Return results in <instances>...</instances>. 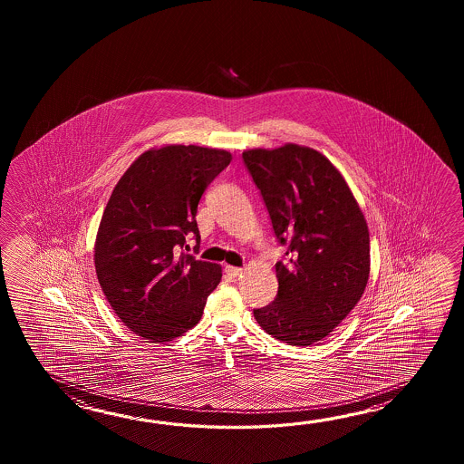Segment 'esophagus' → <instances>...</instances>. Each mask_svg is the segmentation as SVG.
Returning a JSON list of instances; mask_svg holds the SVG:
<instances>
[{
	"instance_id": "34e87169",
	"label": "esophagus",
	"mask_w": 464,
	"mask_h": 464,
	"mask_svg": "<svg viewBox=\"0 0 464 464\" xmlns=\"http://www.w3.org/2000/svg\"><path fill=\"white\" fill-rule=\"evenodd\" d=\"M226 274H227L228 276H232V278H236V276L242 274V268H238V266H226Z\"/></svg>"
}]
</instances>
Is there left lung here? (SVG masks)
<instances>
[{
    "instance_id": "left-lung-1",
    "label": "left lung",
    "mask_w": 464,
    "mask_h": 464,
    "mask_svg": "<svg viewBox=\"0 0 464 464\" xmlns=\"http://www.w3.org/2000/svg\"><path fill=\"white\" fill-rule=\"evenodd\" d=\"M266 202L285 262L276 298L256 324L288 345H314L335 330L365 292L370 234L340 170L315 149L285 144L242 152Z\"/></svg>"
}]
</instances>
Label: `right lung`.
I'll return each instance as SVG.
<instances>
[{
  "label": "right lung",
  "instance_id": "1",
  "mask_svg": "<svg viewBox=\"0 0 464 464\" xmlns=\"http://www.w3.org/2000/svg\"><path fill=\"white\" fill-rule=\"evenodd\" d=\"M224 149L168 144L142 152L119 179L94 244L109 305L136 335L166 343L196 326L222 266L184 254L198 236V200L227 168Z\"/></svg>",
  "mask_w": 464,
  "mask_h": 464
}]
</instances>
